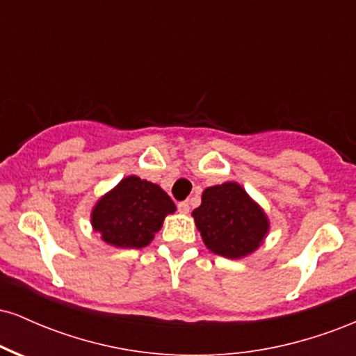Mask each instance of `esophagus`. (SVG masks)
Returning a JSON list of instances; mask_svg holds the SVG:
<instances>
[{
    "label": "esophagus",
    "mask_w": 356,
    "mask_h": 356,
    "mask_svg": "<svg viewBox=\"0 0 356 356\" xmlns=\"http://www.w3.org/2000/svg\"><path fill=\"white\" fill-rule=\"evenodd\" d=\"M177 209H179V212H182V214H187V212L191 211V204H189V201L179 202V204H177Z\"/></svg>",
    "instance_id": "34e87169"
}]
</instances>
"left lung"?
<instances>
[{
  "mask_svg": "<svg viewBox=\"0 0 356 356\" xmlns=\"http://www.w3.org/2000/svg\"><path fill=\"white\" fill-rule=\"evenodd\" d=\"M192 216L206 246L229 259L254 251L269 227L264 212L236 182L207 187Z\"/></svg>",
  "mask_w": 356,
  "mask_h": 356,
  "instance_id": "1",
  "label": "left lung"
}]
</instances>
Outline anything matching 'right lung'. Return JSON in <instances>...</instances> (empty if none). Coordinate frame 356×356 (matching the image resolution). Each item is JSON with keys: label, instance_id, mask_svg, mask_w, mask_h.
<instances>
[{"label": "right lung", "instance_id": "obj_1", "mask_svg": "<svg viewBox=\"0 0 356 356\" xmlns=\"http://www.w3.org/2000/svg\"><path fill=\"white\" fill-rule=\"evenodd\" d=\"M174 211L172 199L157 184L130 175L97 202L92 224L105 243L140 249L154 239L165 216Z\"/></svg>", "mask_w": 356, "mask_h": 356}]
</instances>
